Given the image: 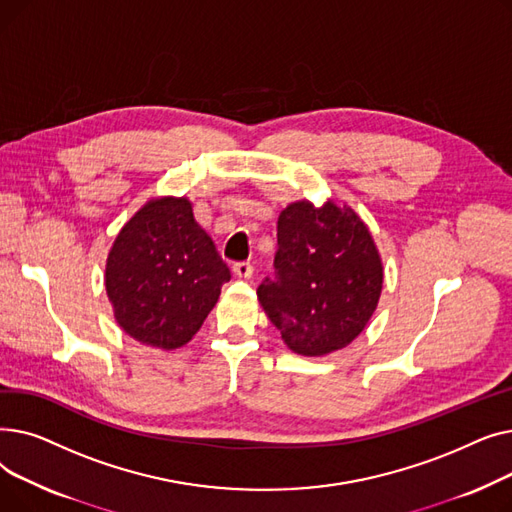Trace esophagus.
<instances>
[{"label": "esophagus", "mask_w": 512, "mask_h": 512, "mask_svg": "<svg viewBox=\"0 0 512 512\" xmlns=\"http://www.w3.org/2000/svg\"><path fill=\"white\" fill-rule=\"evenodd\" d=\"M232 270L238 278H251L253 276V265L249 261H236Z\"/></svg>", "instance_id": "1"}]
</instances>
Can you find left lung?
<instances>
[{
	"instance_id": "left-lung-1",
	"label": "left lung",
	"mask_w": 512,
	"mask_h": 512,
	"mask_svg": "<svg viewBox=\"0 0 512 512\" xmlns=\"http://www.w3.org/2000/svg\"><path fill=\"white\" fill-rule=\"evenodd\" d=\"M274 278L257 297L290 351L321 357L351 344L380 301L382 259L346 205H288L278 218Z\"/></svg>"
}]
</instances>
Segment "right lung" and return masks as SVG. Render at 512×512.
<instances>
[{
    "label": "right lung",
    "instance_id": "add662e5",
    "mask_svg": "<svg viewBox=\"0 0 512 512\" xmlns=\"http://www.w3.org/2000/svg\"><path fill=\"white\" fill-rule=\"evenodd\" d=\"M228 280L226 261L184 197L153 199L134 213L105 265L120 328L164 351L199 332Z\"/></svg>",
    "mask_w": 512,
    "mask_h": 512
}]
</instances>
